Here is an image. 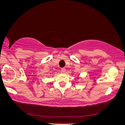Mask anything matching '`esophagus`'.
<instances>
[{
    "mask_svg": "<svg viewBox=\"0 0 125 125\" xmlns=\"http://www.w3.org/2000/svg\"><path fill=\"white\" fill-rule=\"evenodd\" d=\"M66 68H62V73H65V72H66Z\"/></svg>",
    "mask_w": 125,
    "mask_h": 125,
    "instance_id": "34e87169",
    "label": "esophagus"
}]
</instances>
